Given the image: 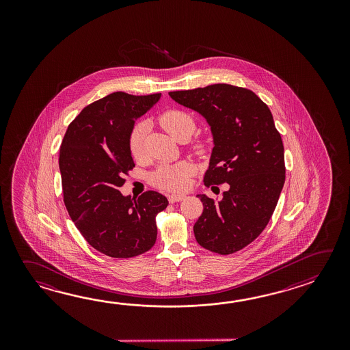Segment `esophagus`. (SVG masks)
I'll return each instance as SVG.
<instances>
[{"instance_id": "34e87169", "label": "esophagus", "mask_w": 350, "mask_h": 350, "mask_svg": "<svg viewBox=\"0 0 350 350\" xmlns=\"http://www.w3.org/2000/svg\"><path fill=\"white\" fill-rule=\"evenodd\" d=\"M167 199L170 202H178V201L184 200L185 199V195H181V193H172L167 196Z\"/></svg>"}]
</instances>
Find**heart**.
Listing matches in <instances>:
<instances>
[{"mask_svg": "<svg viewBox=\"0 0 350 350\" xmlns=\"http://www.w3.org/2000/svg\"><path fill=\"white\" fill-rule=\"evenodd\" d=\"M160 124L164 127L165 131L172 135L174 139L178 140L181 135L185 133L189 127L193 130V121L185 112L178 110H170L161 115ZM146 125L140 122L135 125L130 137H129V148L130 152L135 159H139L142 155L144 148V135ZM193 172V166L187 161H180L176 164L163 165L157 172L151 175V183L157 187L166 190H183L185 189L189 178Z\"/></svg>", "mask_w": 350, "mask_h": 350, "instance_id": "1", "label": "heart"}]
</instances>
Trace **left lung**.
<instances>
[{
    "mask_svg": "<svg viewBox=\"0 0 350 350\" xmlns=\"http://www.w3.org/2000/svg\"><path fill=\"white\" fill-rule=\"evenodd\" d=\"M169 95L210 126L214 148L204 184H229L221 200L198 195L204 210L193 225L195 239L210 252L235 253L265 229L285 181L283 142L273 115L253 91L228 83Z\"/></svg>",
    "mask_w": 350,
    "mask_h": 350,
    "instance_id": "1",
    "label": "left lung"
}]
</instances>
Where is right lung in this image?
<instances>
[{
	"label": "right lung",
	"mask_w": 350,
	"mask_h": 350,
	"mask_svg": "<svg viewBox=\"0 0 350 350\" xmlns=\"http://www.w3.org/2000/svg\"><path fill=\"white\" fill-rule=\"evenodd\" d=\"M161 94L135 96L116 91L82 110L59 148V172L68 215L90 245L111 258H133L157 241L155 217L169 201L149 190L124 196V174L135 166L129 137L135 121Z\"/></svg>",
	"instance_id": "1"
}]
</instances>
